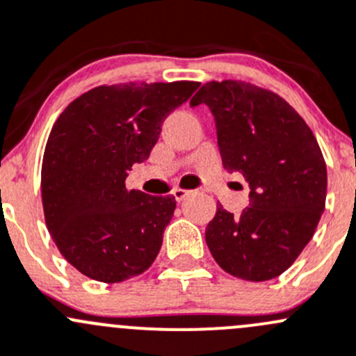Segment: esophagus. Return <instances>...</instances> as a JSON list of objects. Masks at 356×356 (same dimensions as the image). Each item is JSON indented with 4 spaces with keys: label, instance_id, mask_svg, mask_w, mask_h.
I'll use <instances>...</instances> for the list:
<instances>
[{
    "label": "esophagus",
    "instance_id": "34e87169",
    "mask_svg": "<svg viewBox=\"0 0 356 356\" xmlns=\"http://www.w3.org/2000/svg\"><path fill=\"white\" fill-rule=\"evenodd\" d=\"M189 193L191 191H188V189H182V188H175L174 189V193H172V195L175 196V200H177V202H182V200L186 198V196L189 195Z\"/></svg>",
    "mask_w": 356,
    "mask_h": 356
}]
</instances>
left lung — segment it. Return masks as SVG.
Returning <instances> with one entry per match:
<instances>
[{"mask_svg": "<svg viewBox=\"0 0 356 356\" xmlns=\"http://www.w3.org/2000/svg\"><path fill=\"white\" fill-rule=\"evenodd\" d=\"M189 104L209 106L224 168L240 172L250 188L240 216L217 205L205 229L210 254L241 280L277 278L325 209L327 167L312 129L280 95L238 79L205 83Z\"/></svg>", "mask_w": 356, "mask_h": 356, "instance_id": "8db88e82", "label": "left lung"}]
</instances>
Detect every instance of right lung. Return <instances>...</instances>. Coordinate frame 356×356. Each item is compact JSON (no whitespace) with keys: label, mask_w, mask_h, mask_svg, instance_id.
<instances>
[{"label":"right lung","mask_w":356,"mask_h":356,"mask_svg":"<svg viewBox=\"0 0 356 356\" xmlns=\"http://www.w3.org/2000/svg\"><path fill=\"white\" fill-rule=\"evenodd\" d=\"M198 81L95 86L55 122L41 165L44 222L79 273L118 284L156 259L174 196L127 189V172L149 158L161 123Z\"/></svg>","instance_id":"1"}]
</instances>
